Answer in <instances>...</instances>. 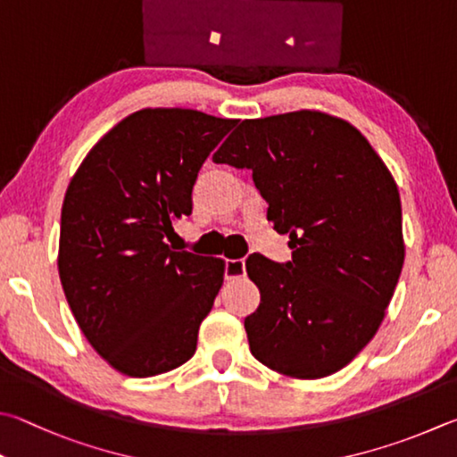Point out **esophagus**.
Returning <instances> with one entry per match:
<instances>
[{"instance_id": "esophagus-1", "label": "esophagus", "mask_w": 457, "mask_h": 457, "mask_svg": "<svg viewBox=\"0 0 457 457\" xmlns=\"http://www.w3.org/2000/svg\"><path fill=\"white\" fill-rule=\"evenodd\" d=\"M245 276V262L244 260H228L226 262V278L236 279Z\"/></svg>"}]
</instances>
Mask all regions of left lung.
Masks as SVG:
<instances>
[{"mask_svg": "<svg viewBox=\"0 0 457 457\" xmlns=\"http://www.w3.org/2000/svg\"><path fill=\"white\" fill-rule=\"evenodd\" d=\"M252 170L292 262L245 260L262 302L244 326L257 361L297 379L345 368L376 336L403 265L392 173L352 123L302 110L244 120L213 154Z\"/></svg>", "mask_w": 457, "mask_h": 457, "instance_id": "left-lung-1", "label": "left lung"}]
</instances>
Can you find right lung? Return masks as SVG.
<instances>
[{
  "mask_svg": "<svg viewBox=\"0 0 457 457\" xmlns=\"http://www.w3.org/2000/svg\"><path fill=\"white\" fill-rule=\"evenodd\" d=\"M236 126L181 107L128 115L91 147L62 207L57 270L73 318L113 370L149 378L195 353L223 284L220 257L173 252L197 171Z\"/></svg>",
  "mask_w": 457,
  "mask_h": 457,
  "instance_id": "add662e5",
  "label": "right lung"
}]
</instances>
